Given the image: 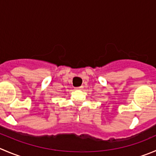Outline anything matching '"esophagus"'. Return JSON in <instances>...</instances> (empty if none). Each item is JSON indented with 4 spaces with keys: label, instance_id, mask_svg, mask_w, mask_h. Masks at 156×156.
Listing matches in <instances>:
<instances>
[{
    "label": "esophagus",
    "instance_id": "obj_1",
    "mask_svg": "<svg viewBox=\"0 0 156 156\" xmlns=\"http://www.w3.org/2000/svg\"><path fill=\"white\" fill-rule=\"evenodd\" d=\"M83 88H84V87H83V86H81V87H75V90H82Z\"/></svg>",
    "mask_w": 156,
    "mask_h": 156
}]
</instances>
